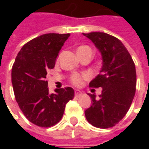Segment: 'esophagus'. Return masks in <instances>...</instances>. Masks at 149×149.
<instances>
[{"instance_id": "obj_1", "label": "esophagus", "mask_w": 149, "mask_h": 149, "mask_svg": "<svg viewBox=\"0 0 149 149\" xmlns=\"http://www.w3.org/2000/svg\"><path fill=\"white\" fill-rule=\"evenodd\" d=\"M81 95H82V92L80 90H79V89H75L74 90V95L76 97H79V96H80Z\"/></svg>"}]
</instances>
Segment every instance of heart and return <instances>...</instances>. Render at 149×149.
Segmentation results:
<instances>
[{"instance_id":"heart-1","label":"heart","mask_w":149,"mask_h":149,"mask_svg":"<svg viewBox=\"0 0 149 149\" xmlns=\"http://www.w3.org/2000/svg\"><path fill=\"white\" fill-rule=\"evenodd\" d=\"M86 48H87V49H90L89 46L84 45V46H80V47L78 49V50H79V49H86ZM88 77H89V75H88L87 74H74V75L70 78V80H71V82L73 84L77 85V86H79V85H81V84H83L84 79H87Z\"/></svg>"}]
</instances>
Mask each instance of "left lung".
<instances>
[{
	"label": "left lung",
	"mask_w": 149,
	"mask_h": 149,
	"mask_svg": "<svg viewBox=\"0 0 149 149\" xmlns=\"http://www.w3.org/2000/svg\"><path fill=\"white\" fill-rule=\"evenodd\" d=\"M95 44L102 55L100 73L89 83L90 87L102 88L100 99L88 94L92 105L84 113L93 126L100 129L117 124L129 111L136 91V69L134 60L123 44L104 32L83 33Z\"/></svg>",
	"instance_id": "1"
}]
</instances>
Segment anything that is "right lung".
<instances>
[{
  "instance_id": "obj_1",
  "label": "right lung",
  "mask_w": 149,
  "mask_h": 149,
  "mask_svg": "<svg viewBox=\"0 0 149 149\" xmlns=\"http://www.w3.org/2000/svg\"><path fill=\"white\" fill-rule=\"evenodd\" d=\"M70 36L49 33L33 39L23 45L12 66L15 100L26 118L39 127L48 128L60 122L66 104L74 99V91L70 87L49 94L45 79Z\"/></svg>"
}]
</instances>
